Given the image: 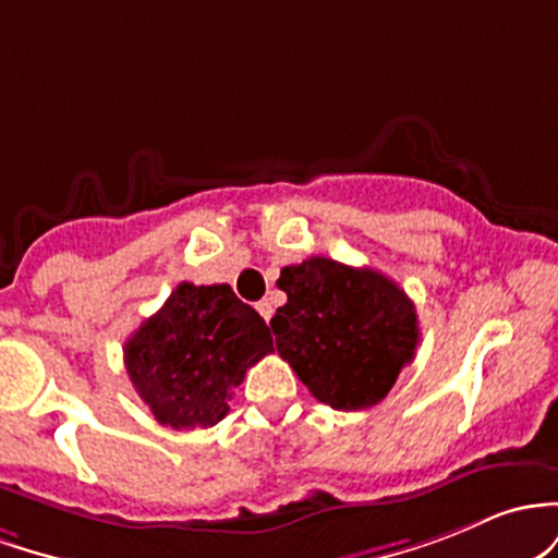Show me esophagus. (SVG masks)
<instances>
[{
  "mask_svg": "<svg viewBox=\"0 0 558 558\" xmlns=\"http://www.w3.org/2000/svg\"><path fill=\"white\" fill-rule=\"evenodd\" d=\"M255 308H258V313L263 318H266V322H271V316H274V308H271V303H268V300H260L258 305H255Z\"/></svg>",
  "mask_w": 558,
  "mask_h": 558,
  "instance_id": "1",
  "label": "esophagus"
}]
</instances>
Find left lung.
Wrapping results in <instances>:
<instances>
[{
	"instance_id": "left-lung-1",
	"label": "left lung",
	"mask_w": 558,
	"mask_h": 558,
	"mask_svg": "<svg viewBox=\"0 0 558 558\" xmlns=\"http://www.w3.org/2000/svg\"><path fill=\"white\" fill-rule=\"evenodd\" d=\"M287 303L271 318L279 355L311 396L337 411L379 403L414 361V300L385 274L329 258L281 268Z\"/></svg>"
}]
</instances>
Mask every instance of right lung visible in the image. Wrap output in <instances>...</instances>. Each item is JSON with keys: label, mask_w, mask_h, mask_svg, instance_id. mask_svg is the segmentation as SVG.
<instances>
[{"label": "right lung", "mask_w": 558, "mask_h": 558, "mask_svg": "<svg viewBox=\"0 0 558 558\" xmlns=\"http://www.w3.org/2000/svg\"><path fill=\"white\" fill-rule=\"evenodd\" d=\"M271 350L266 322L229 284L181 281L129 337L123 359L131 385L160 424L195 429L229 414L231 390Z\"/></svg>", "instance_id": "obj_1"}]
</instances>
